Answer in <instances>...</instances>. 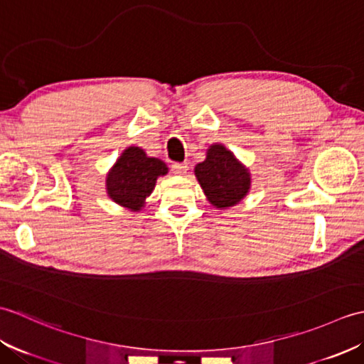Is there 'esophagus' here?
<instances>
[{
  "label": "esophagus",
  "instance_id": "1",
  "mask_svg": "<svg viewBox=\"0 0 364 364\" xmlns=\"http://www.w3.org/2000/svg\"><path fill=\"white\" fill-rule=\"evenodd\" d=\"M189 170V166L186 164V162H175V164H172V172L175 175H186Z\"/></svg>",
  "mask_w": 364,
  "mask_h": 364
}]
</instances>
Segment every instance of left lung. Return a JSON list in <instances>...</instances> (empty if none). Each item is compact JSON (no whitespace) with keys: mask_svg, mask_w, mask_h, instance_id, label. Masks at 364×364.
Masks as SVG:
<instances>
[{"mask_svg":"<svg viewBox=\"0 0 364 364\" xmlns=\"http://www.w3.org/2000/svg\"><path fill=\"white\" fill-rule=\"evenodd\" d=\"M194 173L208 202L219 210L241 203L252 188L249 167L223 144L208 146L206 158L196 166Z\"/></svg>","mask_w":364,"mask_h":364,"instance_id":"1","label":"left lung"}]
</instances>
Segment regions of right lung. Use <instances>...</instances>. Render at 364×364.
I'll list each match as a JSON object with an SVG mask.
<instances>
[{"label": "right lung", "mask_w": 364, "mask_h": 364, "mask_svg": "<svg viewBox=\"0 0 364 364\" xmlns=\"http://www.w3.org/2000/svg\"><path fill=\"white\" fill-rule=\"evenodd\" d=\"M167 173L164 161L149 156L141 146L131 145L107 172L106 194L114 203L137 213L145 206L146 197L151 196L158 178Z\"/></svg>", "instance_id": "1"}]
</instances>
